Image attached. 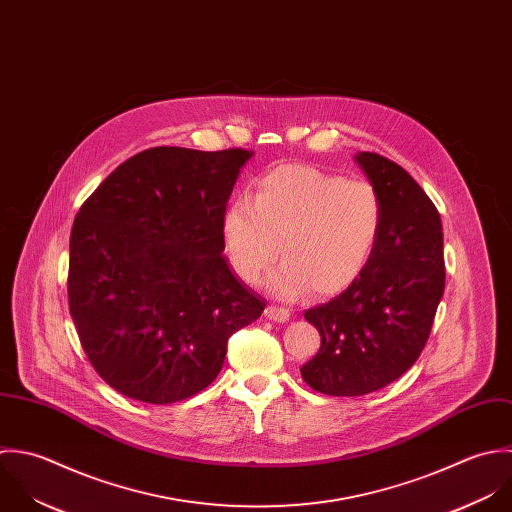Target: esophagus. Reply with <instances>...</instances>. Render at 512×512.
<instances>
[{"label": "esophagus", "mask_w": 512, "mask_h": 512, "mask_svg": "<svg viewBox=\"0 0 512 512\" xmlns=\"http://www.w3.org/2000/svg\"><path fill=\"white\" fill-rule=\"evenodd\" d=\"M266 318L278 324H286L290 320V312L286 308H278V306H268L266 308Z\"/></svg>", "instance_id": "1"}]
</instances>
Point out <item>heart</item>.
<instances>
[{
  "label": "heart",
  "instance_id": "1",
  "mask_svg": "<svg viewBox=\"0 0 512 512\" xmlns=\"http://www.w3.org/2000/svg\"><path fill=\"white\" fill-rule=\"evenodd\" d=\"M381 198L367 180H345L308 165H284L258 178L252 198L224 212L222 234L236 274L256 284L276 260L270 290L284 300L336 296L369 264L381 232Z\"/></svg>",
  "mask_w": 512,
  "mask_h": 512
}]
</instances>
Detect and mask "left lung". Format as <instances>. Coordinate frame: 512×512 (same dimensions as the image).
<instances>
[{"label": "left lung", "instance_id": "obj_1", "mask_svg": "<svg viewBox=\"0 0 512 512\" xmlns=\"http://www.w3.org/2000/svg\"><path fill=\"white\" fill-rule=\"evenodd\" d=\"M355 163L381 198L379 240L353 286L304 314L322 345L302 377L334 397L367 395L401 377L429 340L445 292L443 226L431 198L377 153H357Z\"/></svg>", "mask_w": 512, "mask_h": 512}]
</instances>
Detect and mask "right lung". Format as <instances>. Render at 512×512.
<instances>
[{
	"label": "right lung",
	"mask_w": 512,
	"mask_h": 512,
	"mask_svg": "<svg viewBox=\"0 0 512 512\" xmlns=\"http://www.w3.org/2000/svg\"><path fill=\"white\" fill-rule=\"evenodd\" d=\"M252 151L147 149L83 202L69 240V312L95 371L153 405L196 395L228 338L266 304L228 268L222 218Z\"/></svg>",
	"instance_id": "1"
}]
</instances>
